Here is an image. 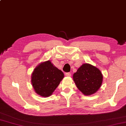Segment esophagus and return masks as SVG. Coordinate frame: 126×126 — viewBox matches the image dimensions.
<instances>
[{"label": "esophagus", "mask_w": 126, "mask_h": 126, "mask_svg": "<svg viewBox=\"0 0 126 126\" xmlns=\"http://www.w3.org/2000/svg\"><path fill=\"white\" fill-rule=\"evenodd\" d=\"M65 76H66L70 77V76H71V72H66V73H65Z\"/></svg>", "instance_id": "34e87169"}]
</instances>
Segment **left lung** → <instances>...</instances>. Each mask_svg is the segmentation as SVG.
<instances>
[{"label": "left lung", "mask_w": 126, "mask_h": 126, "mask_svg": "<svg viewBox=\"0 0 126 126\" xmlns=\"http://www.w3.org/2000/svg\"><path fill=\"white\" fill-rule=\"evenodd\" d=\"M73 78L78 89L86 95L95 93L103 81V75L100 70L87 63L83 64L77 70Z\"/></svg>", "instance_id": "left-lung-1"}]
</instances>
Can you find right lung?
<instances>
[{"label":"right lung","mask_w":126,"mask_h":126,"mask_svg":"<svg viewBox=\"0 0 126 126\" xmlns=\"http://www.w3.org/2000/svg\"><path fill=\"white\" fill-rule=\"evenodd\" d=\"M63 78V72L48 61L34 69L32 84L36 93L47 97L51 95Z\"/></svg>","instance_id":"right-lung-1"}]
</instances>
